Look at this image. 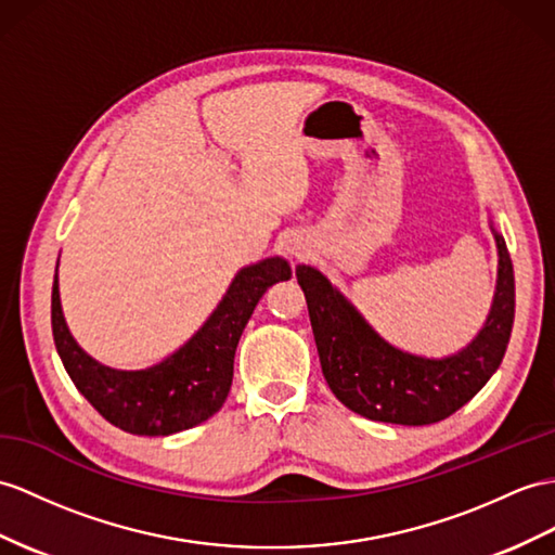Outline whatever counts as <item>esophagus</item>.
<instances>
[{
	"label": "esophagus",
	"instance_id": "1",
	"mask_svg": "<svg viewBox=\"0 0 555 555\" xmlns=\"http://www.w3.org/2000/svg\"><path fill=\"white\" fill-rule=\"evenodd\" d=\"M292 251H294V254H296V256H301V251H299V249H292Z\"/></svg>",
	"mask_w": 555,
	"mask_h": 555
}]
</instances>
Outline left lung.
Masks as SVG:
<instances>
[{
  "label": "left lung",
  "instance_id": "left-lung-1",
  "mask_svg": "<svg viewBox=\"0 0 555 555\" xmlns=\"http://www.w3.org/2000/svg\"><path fill=\"white\" fill-rule=\"evenodd\" d=\"M492 223V221H490ZM496 242V287L480 332L452 356L408 353L376 334L360 310L313 266H296L315 346L332 393L372 422L426 426L454 414L499 370L516 315V282L504 237Z\"/></svg>",
  "mask_w": 555,
  "mask_h": 555
}]
</instances>
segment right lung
Here are the masks:
<instances>
[{
  "instance_id": "add662e5",
  "label": "right lung",
  "mask_w": 555,
  "mask_h": 555,
  "mask_svg": "<svg viewBox=\"0 0 555 555\" xmlns=\"http://www.w3.org/2000/svg\"><path fill=\"white\" fill-rule=\"evenodd\" d=\"M289 278L292 268L282 256L240 268L219 306L181 348L153 367L115 370L93 360L67 330L56 266L51 289L53 341L67 376L103 418L133 436H171L207 422L223 408L242 330L266 289Z\"/></svg>"
}]
</instances>
